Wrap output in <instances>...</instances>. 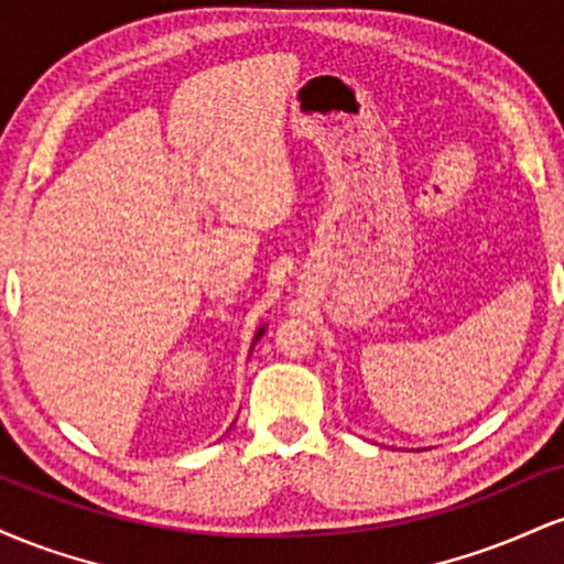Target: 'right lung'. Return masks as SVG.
<instances>
[{
	"label": "right lung",
	"mask_w": 564,
	"mask_h": 564,
	"mask_svg": "<svg viewBox=\"0 0 564 564\" xmlns=\"http://www.w3.org/2000/svg\"><path fill=\"white\" fill-rule=\"evenodd\" d=\"M262 334H264V328H260V332H257V336H254V341H257V339H260V336H262Z\"/></svg>",
	"instance_id": "add662e5"
}]
</instances>
